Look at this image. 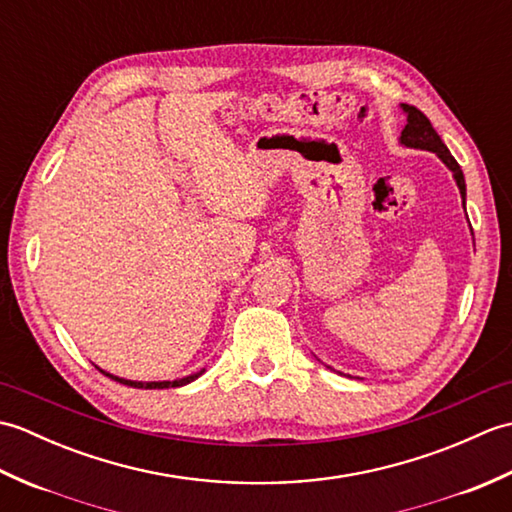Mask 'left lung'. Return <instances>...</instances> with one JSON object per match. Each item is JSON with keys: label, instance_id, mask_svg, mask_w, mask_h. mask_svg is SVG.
Listing matches in <instances>:
<instances>
[{"label": "left lung", "instance_id": "obj_1", "mask_svg": "<svg viewBox=\"0 0 512 512\" xmlns=\"http://www.w3.org/2000/svg\"><path fill=\"white\" fill-rule=\"evenodd\" d=\"M402 110L407 112V125L402 129V136H400V143L407 145V147H416V149H427L433 151V154H438L442 158L444 165H447L453 171V178L458 182L462 198L466 195V184H464V173L458 165V160L451 156V151L447 149V145L442 143V138L438 136L436 129H433L431 121L427 116H424L418 107L413 105H402Z\"/></svg>", "mask_w": 512, "mask_h": 512}]
</instances>
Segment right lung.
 <instances>
[{"label":"right lung","mask_w":512,"mask_h":512,"mask_svg":"<svg viewBox=\"0 0 512 512\" xmlns=\"http://www.w3.org/2000/svg\"><path fill=\"white\" fill-rule=\"evenodd\" d=\"M101 374L110 376L112 380H116V383H123V385H127V387H136V389H167V387H182V385H187V383H191V380L198 378L202 372H200V374H193V376H187V378H180V380H162V383H136V380L116 378V376H112V374L103 372V369H101Z\"/></svg>","instance_id":"add662e5"}]
</instances>
